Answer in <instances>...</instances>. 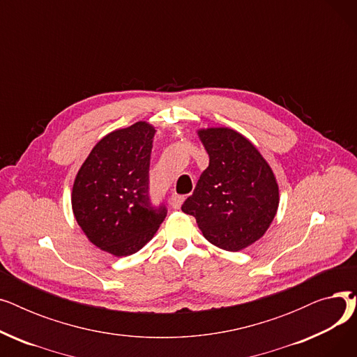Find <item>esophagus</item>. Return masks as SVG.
Instances as JSON below:
<instances>
[{"mask_svg":"<svg viewBox=\"0 0 357 357\" xmlns=\"http://www.w3.org/2000/svg\"><path fill=\"white\" fill-rule=\"evenodd\" d=\"M182 202H183V197L176 195V194H172L171 198H169V204H171V207L175 208V210H179V208H181Z\"/></svg>","mask_w":357,"mask_h":357,"instance_id":"esophagus-1","label":"esophagus"}]
</instances>
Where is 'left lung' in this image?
Returning <instances> with one entry per match:
<instances>
[{
  "label": "left lung",
  "mask_w": 357,
  "mask_h": 357,
  "mask_svg": "<svg viewBox=\"0 0 357 357\" xmlns=\"http://www.w3.org/2000/svg\"><path fill=\"white\" fill-rule=\"evenodd\" d=\"M156 127L137 121L92 147L75 176L70 202L93 246L112 256L137 253L153 238L166 208L149 202V165Z\"/></svg>",
  "instance_id": "obj_1"
}]
</instances>
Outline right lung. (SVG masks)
I'll return each instance as SVG.
<instances>
[{
  "label": "right lung",
  "mask_w": 357,
  "mask_h": 357,
  "mask_svg": "<svg viewBox=\"0 0 357 357\" xmlns=\"http://www.w3.org/2000/svg\"><path fill=\"white\" fill-rule=\"evenodd\" d=\"M210 156L182 211L214 246L240 252L265 236L279 207V185L257 147L230 127L198 128Z\"/></svg>",
  "instance_id": "right-lung-1"
}]
</instances>
